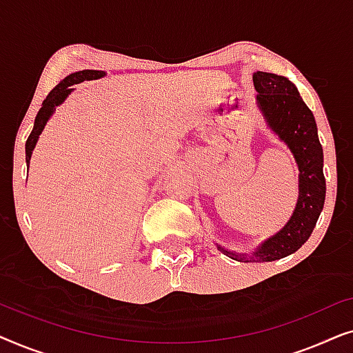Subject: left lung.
Here are the masks:
<instances>
[{
  "label": "left lung",
  "mask_w": 353,
  "mask_h": 353,
  "mask_svg": "<svg viewBox=\"0 0 353 353\" xmlns=\"http://www.w3.org/2000/svg\"><path fill=\"white\" fill-rule=\"evenodd\" d=\"M255 101L267 127L286 144L299 168V197L291 219L278 233L270 236L257 249L239 254L221 248L230 259L238 262H273L288 257L310 238L326 197L323 175V148L313 112L299 94L297 86L286 77L255 72L252 75Z\"/></svg>",
  "instance_id": "8db88e82"
}]
</instances>
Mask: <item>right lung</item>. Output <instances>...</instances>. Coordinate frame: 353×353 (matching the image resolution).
<instances>
[{
	"label": "right lung",
	"instance_id": "1",
	"mask_svg": "<svg viewBox=\"0 0 353 353\" xmlns=\"http://www.w3.org/2000/svg\"><path fill=\"white\" fill-rule=\"evenodd\" d=\"M103 77H105L104 70H79V72H74V74L67 75L64 80H61L59 85H56V88L51 90V93L46 96L45 101H43L41 109L38 110V114L35 117V123H33V130L26 143L27 165L30 163L32 152L37 146V141H38V138H40L43 128L46 127L48 120H50L51 115L54 114L57 105H61L62 103H64V101L69 98V94L72 93V91H74L72 86L79 85V83H81V81H86V80L103 79Z\"/></svg>",
	"mask_w": 353,
	"mask_h": 353
}]
</instances>
